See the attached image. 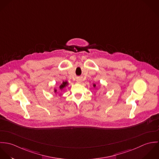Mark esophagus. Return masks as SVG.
I'll return each instance as SVG.
<instances>
[{"label": "esophagus", "instance_id": "1", "mask_svg": "<svg viewBox=\"0 0 159 159\" xmlns=\"http://www.w3.org/2000/svg\"><path fill=\"white\" fill-rule=\"evenodd\" d=\"M77 82H79V83H80V82H81V80H80V79H77Z\"/></svg>", "mask_w": 159, "mask_h": 159}]
</instances>
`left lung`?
Masks as SVG:
<instances>
[{
	"instance_id": "obj_1",
	"label": "left lung",
	"mask_w": 159,
	"mask_h": 159,
	"mask_svg": "<svg viewBox=\"0 0 159 159\" xmlns=\"http://www.w3.org/2000/svg\"><path fill=\"white\" fill-rule=\"evenodd\" d=\"M93 87H96L95 84H93Z\"/></svg>"
}]
</instances>
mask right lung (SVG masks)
Returning <instances> with one entry per match:
<instances>
[{
	"instance_id": "1",
	"label": "right lung",
	"mask_w": 159,
	"mask_h": 159,
	"mask_svg": "<svg viewBox=\"0 0 159 159\" xmlns=\"http://www.w3.org/2000/svg\"><path fill=\"white\" fill-rule=\"evenodd\" d=\"M67 84H68V83H67V82H63V83H62V84H61L60 85V87H59L60 89L62 90L66 86H67ZM57 90H55V89L54 90V92H55V93L57 92Z\"/></svg>"
}]
</instances>
